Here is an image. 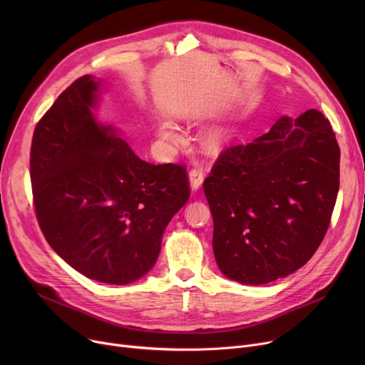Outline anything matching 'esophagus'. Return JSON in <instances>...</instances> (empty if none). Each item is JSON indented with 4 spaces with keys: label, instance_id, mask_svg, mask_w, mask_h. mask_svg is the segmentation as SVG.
Instances as JSON below:
<instances>
[{
    "label": "esophagus",
    "instance_id": "1",
    "mask_svg": "<svg viewBox=\"0 0 365 365\" xmlns=\"http://www.w3.org/2000/svg\"><path fill=\"white\" fill-rule=\"evenodd\" d=\"M204 182V171L201 167H195L189 171V186L190 190H198Z\"/></svg>",
    "mask_w": 365,
    "mask_h": 365
}]
</instances>
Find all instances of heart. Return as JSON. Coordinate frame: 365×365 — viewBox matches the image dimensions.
<instances>
[{
    "label": "heart",
    "mask_w": 365,
    "mask_h": 365,
    "mask_svg": "<svg viewBox=\"0 0 365 365\" xmlns=\"http://www.w3.org/2000/svg\"><path fill=\"white\" fill-rule=\"evenodd\" d=\"M158 136H160V139L164 140V142H176V140L180 139L178 130H176L175 127H173V124L168 123V121H161V123L158 124ZM225 138H226L225 131L216 130V131H212V133L207 134V136H205V142H207L210 146H217V145H220V143L225 140Z\"/></svg>",
    "instance_id": "1"
}]
</instances>
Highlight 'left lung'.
<instances>
[{
  "instance_id": "left-lung-1",
  "label": "left lung",
  "mask_w": 365,
  "mask_h": 365,
  "mask_svg": "<svg viewBox=\"0 0 365 365\" xmlns=\"http://www.w3.org/2000/svg\"><path fill=\"white\" fill-rule=\"evenodd\" d=\"M339 168L336 134L317 109L282 115L260 138L226 149L204 180L220 272L260 285L302 267L327 232Z\"/></svg>"
}]
</instances>
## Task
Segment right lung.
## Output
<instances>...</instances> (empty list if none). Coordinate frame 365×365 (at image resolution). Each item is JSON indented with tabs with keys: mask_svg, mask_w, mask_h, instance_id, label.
I'll return each mask as SVG.
<instances>
[{
	"mask_svg": "<svg viewBox=\"0 0 365 365\" xmlns=\"http://www.w3.org/2000/svg\"><path fill=\"white\" fill-rule=\"evenodd\" d=\"M102 88L81 76L36 124L31 182L53 250L90 279L125 285L155 266L189 186L182 165L142 161L117 127L96 118Z\"/></svg>",
	"mask_w": 365,
	"mask_h": 365,
	"instance_id": "1",
	"label": "right lung"
}]
</instances>
